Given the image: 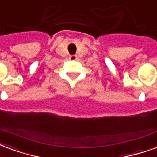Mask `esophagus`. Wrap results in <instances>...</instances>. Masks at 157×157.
<instances>
[{"label":"esophagus","mask_w":157,"mask_h":157,"mask_svg":"<svg viewBox=\"0 0 157 157\" xmlns=\"http://www.w3.org/2000/svg\"><path fill=\"white\" fill-rule=\"evenodd\" d=\"M69 59H70L71 60H76V59H77V56H76V55H70Z\"/></svg>","instance_id":"obj_1"}]
</instances>
